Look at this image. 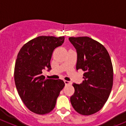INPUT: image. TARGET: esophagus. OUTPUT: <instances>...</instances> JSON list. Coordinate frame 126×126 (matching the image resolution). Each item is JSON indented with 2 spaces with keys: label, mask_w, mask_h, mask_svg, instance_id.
Returning a JSON list of instances; mask_svg holds the SVG:
<instances>
[{
  "label": "esophagus",
  "mask_w": 126,
  "mask_h": 126,
  "mask_svg": "<svg viewBox=\"0 0 126 126\" xmlns=\"http://www.w3.org/2000/svg\"><path fill=\"white\" fill-rule=\"evenodd\" d=\"M64 82H65V85H71L72 84L71 82H69V81H67V80H64Z\"/></svg>",
  "instance_id": "obj_1"
}]
</instances>
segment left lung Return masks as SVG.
<instances>
[{"mask_svg": "<svg viewBox=\"0 0 126 126\" xmlns=\"http://www.w3.org/2000/svg\"><path fill=\"white\" fill-rule=\"evenodd\" d=\"M77 50V70L82 69L84 80L74 84L71 97L74 109L82 115H91L101 109L107 101L113 84V68L106 48L88 37H70Z\"/></svg>", "mask_w": 126, "mask_h": 126, "instance_id": "8db88e82", "label": "left lung"}]
</instances>
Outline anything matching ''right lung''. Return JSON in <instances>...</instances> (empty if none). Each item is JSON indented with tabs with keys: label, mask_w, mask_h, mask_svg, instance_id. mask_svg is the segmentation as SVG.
I'll return each instance as SVG.
<instances>
[{
	"label": "right lung",
	"mask_w": 126,
	"mask_h": 126,
	"mask_svg": "<svg viewBox=\"0 0 126 126\" xmlns=\"http://www.w3.org/2000/svg\"><path fill=\"white\" fill-rule=\"evenodd\" d=\"M64 40V36H38L19 51L15 64V84L23 102L34 113L44 114L51 111L65 86L61 80L45 79L42 75V70H51L52 53Z\"/></svg>",
	"instance_id": "1"
}]
</instances>
